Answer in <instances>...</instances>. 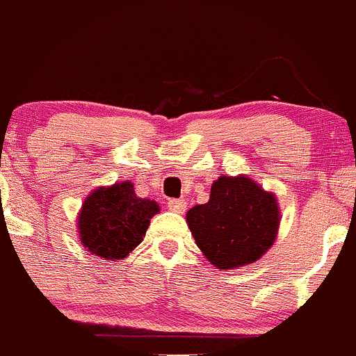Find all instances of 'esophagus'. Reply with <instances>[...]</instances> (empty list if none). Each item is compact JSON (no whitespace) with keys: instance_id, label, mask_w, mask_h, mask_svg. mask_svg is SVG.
I'll use <instances>...</instances> for the list:
<instances>
[{"instance_id":"esophagus-1","label":"esophagus","mask_w":356,"mask_h":356,"mask_svg":"<svg viewBox=\"0 0 356 356\" xmlns=\"http://www.w3.org/2000/svg\"><path fill=\"white\" fill-rule=\"evenodd\" d=\"M168 209L175 213H184L186 208H188V203L186 200H168Z\"/></svg>"}]
</instances>
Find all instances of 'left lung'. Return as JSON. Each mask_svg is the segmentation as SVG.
<instances>
[{
	"label": "left lung",
	"instance_id": "left-lung-1",
	"mask_svg": "<svg viewBox=\"0 0 356 356\" xmlns=\"http://www.w3.org/2000/svg\"><path fill=\"white\" fill-rule=\"evenodd\" d=\"M194 241L213 266L235 269L254 263L275 242L280 227L276 197L245 175H222L209 201L186 215Z\"/></svg>",
	"mask_w": 356,
	"mask_h": 356
}]
</instances>
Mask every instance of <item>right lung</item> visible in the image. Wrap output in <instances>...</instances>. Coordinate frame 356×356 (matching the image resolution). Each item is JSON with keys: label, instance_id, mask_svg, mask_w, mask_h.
Listing matches in <instances>:
<instances>
[{"label": "right lung", "instance_id": "1", "mask_svg": "<svg viewBox=\"0 0 356 356\" xmlns=\"http://www.w3.org/2000/svg\"><path fill=\"white\" fill-rule=\"evenodd\" d=\"M160 211L156 201L138 197L129 181L88 194L78 216V234L88 252L104 259H124L141 244L149 218Z\"/></svg>", "mask_w": 356, "mask_h": 356}]
</instances>
